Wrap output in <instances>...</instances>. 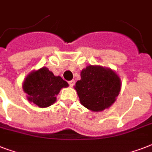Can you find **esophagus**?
Masks as SVG:
<instances>
[{
  "label": "esophagus",
  "instance_id": "obj_1",
  "mask_svg": "<svg viewBox=\"0 0 152 152\" xmlns=\"http://www.w3.org/2000/svg\"><path fill=\"white\" fill-rule=\"evenodd\" d=\"M69 84L70 87H73L74 84H75V80H72L69 81Z\"/></svg>",
  "mask_w": 152,
  "mask_h": 152
}]
</instances>
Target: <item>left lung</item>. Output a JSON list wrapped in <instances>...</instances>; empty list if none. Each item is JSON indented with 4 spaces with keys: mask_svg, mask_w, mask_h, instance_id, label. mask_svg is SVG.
I'll return each mask as SVG.
<instances>
[{
    "mask_svg": "<svg viewBox=\"0 0 152 152\" xmlns=\"http://www.w3.org/2000/svg\"><path fill=\"white\" fill-rule=\"evenodd\" d=\"M81 80L74 87L80 103L90 110L99 112L109 108L121 91V80L110 69L89 65L80 73Z\"/></svg>",
    "mask_w": 152,
    "mask_h": 152,
    "instance_id": "left-lung-1",
    "label": "left lung"
}]
</instances>
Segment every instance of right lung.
Segmentation results:
<instances>
[{
    "label": "right lung",
    "mask_w": 152,
    "mask_h": 152,
    "mask_svg": "<svg viewBox=\"0 0 152 152\" xmlns=\"http://www.w3.org/2000/svg\"><path fill=\"white\" fill-rule=\"evenodd\" d=\"M69 83L61 76H55L46 67L33 71L26 77L23 89L27 94V100L45 108L51 106L57 100L61 89L67 88Z\"/></svg>",
    "instance_id": "obj_1"
}]
</instances>
